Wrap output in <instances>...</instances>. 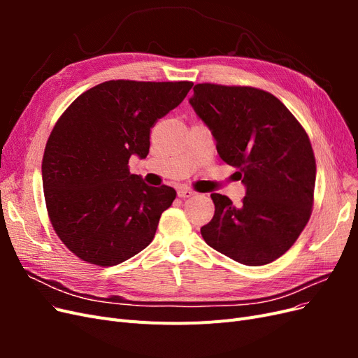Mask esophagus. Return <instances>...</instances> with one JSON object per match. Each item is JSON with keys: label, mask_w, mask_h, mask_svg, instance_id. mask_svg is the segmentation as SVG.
Instances as JSON below:
<instances>
[{"label": "esophagus", "mask_w": 358, "mask_h": 358, "mask_svg": "<svg viewBox=\"0 0 358 358\" xmlns=\"http://www.w3.org/2000/svg\"><path fill=\"white\" fill-rule=\"evenodd\" d=\"M178 196L182 197V199H189V197H192V196H196V192H194V191L189 189V188L180 187V188H178Z\"/></svg>", "instance_id": "obj_1"}]
</instances>
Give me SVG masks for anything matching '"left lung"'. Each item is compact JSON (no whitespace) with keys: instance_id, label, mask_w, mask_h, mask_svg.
<instances>
[{"instance_id":"1","label":"left lung","mask_w":358,"mask_h":358,"mask_svg":"<svg viewBox=\"0 0 358 358\" xmlns=\"http://www.w3.org/2000/svg\"><path fill=\"white\" fill-rule=\"evenodd\" d=\"M189 104L246 188L239 208L210 194L204 242L245 266L275 262L310 218L317 166L306 131L275 95L251 86L199 83Z\"/></svg>"}]
</instances>
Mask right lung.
Wrapping results in <instances>:
<instances>
[{"label":"right lung","mask_w":358,"mask_h":358,"mask_svg":"<svg viewBox=\"0 0 358 358\" xmlns=\"http://www.w3.org/2000/svg\"><path fill=\"white\" fill-rule=\"evenodd\" d=\"M191 82L109 80L79 95L53 127L43 155V191L53 230L86 263L110 267L152 242L176 199L131 175L146 158L154 124L185 99Z\"/></svg>","instance_id":"right-lung-1"}]
</instances>
